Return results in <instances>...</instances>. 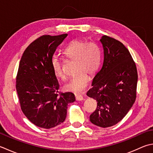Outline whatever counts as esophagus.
<instances>
[{"label": "esophagus", "instance_id": "esophagus-1", "mask_svg": "<svg viewBox=\"0 0 153 153\" xmlns=\"http://www.w3.org/2000/svg\"><path fill=\"white\" fill-rule=\"evenodd\" d=\"M76 100H77V101H82V100H83V96L82 95H76Z\"/></svg>", "mask_w": 153, "mask_h": 153}]
</instances>
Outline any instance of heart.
I'll list each match as a JSON object with an SVG mask.
<instances>
[{
    "mask_svg": "<svg viewBox=\"0 0 153 153\" xmlns=\"http://www.w3.org/2000/svg\"><path fill=\"white\" fill-rule=\"evenodd\" d=\"M64 55L68 59L76 61V75L65 85L68 91L82 92L85 90L89 82V76H94L100 68L101 64V50L94 42L76 40L65 48ZM52 67L55 76L59 79L66 78L63 68L62 59L54 57L52 60Z\"/></svg>",
    "mask_w": 153,
    "mask_h": 153,
    "instance_id": "heart-1",
    "label": "heart"
}]
</instances>
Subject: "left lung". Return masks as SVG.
Instances as JSON below:
<instances>
[{"label":"left lung","mask_w":153,"mask_h":153,"mask_svg":"<svg viewBox=\"0 0 153 153\" xmlns=\"http://www.w3.org/2000/svg\"><path fill=\"white\" fill-rule=\"evenodd\" d=\"M100 42L103 48V66L94 77L87 95L97 102L89 120L105 128L121 121L133 106L138 74L129 51L121 42L106 35Z\"/></svg>","instance_id":"left-lung-1"}]
</instances>
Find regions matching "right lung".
<instances>
[{
    "label": "right lung",
    "mask_w": 153,
    "mask_h": 153,
    "mask_svg": "<svg viewBox=\"0 0 153 153\" xmlns=\"http://www.w3.org/2000/svg\"><path fill=\"white\" fill-rule=\"evenodd\" d=\"M67 34L43 35L26 48L20 59L16 89L21 109L37 127L50 128L66 118L68 104L76 100L71 92L58 91L52 67V56Z\"/></svg>",
    "instance_id": "add662e5"
}]
</instances>
